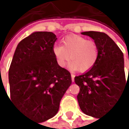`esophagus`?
<instances>
[{
  "instance_id": "34e87169",
  "label": "esophagus",
  "mask_w": 129,
  "mask_h": 129,
  "mask_svg": "<svg viewBox=\"0 0 129 129\" xmlns=\"http://www.w3.org/2000/svg\"><path fill=\"white\" fill-rule=\"evenodd\" d=\"M74 77H75V75H73V74H71V78H72V82H73V81H74Z\"/></svg>"
}]
</instances>
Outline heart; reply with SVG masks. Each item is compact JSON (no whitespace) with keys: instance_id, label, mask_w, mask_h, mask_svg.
I'll list each match as a JSON object with an SVG mask.
<instances>
[{"instance_id":"1","label":"heart","mask_w":129,"mask_h":129,"mask_svg":"<svg viewBox=\"0 0 129 129\" xmlns=\"http://www.w3.org/2000/svg\"><path fill=\"white\" fill-rule=\"evenodd\" d=\"M53 53L60 67H66L70 59L69 67L71 70L84 72L94 66L98 58L99 50L93 40H87L79 35H70L62 40V46H54Z\"/></svg>"}]
</instances>
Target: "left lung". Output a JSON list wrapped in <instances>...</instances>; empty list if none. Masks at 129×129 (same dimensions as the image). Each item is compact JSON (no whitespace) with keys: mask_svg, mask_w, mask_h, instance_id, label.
Here are the masks:
<instances>
[{"mask_svg":"<svg viewBox=\"0 0 129 129\" xmlns=\"http://www.w3.org/2000/svg\"><path fill=\"white\" fill-rule=\"evenodd\" d=\"M81 34L94 40L99 54L91 70L75 77L76 84L80 89L77 99L82 112L98 118L108 112L128 86L123 53L105 33L86 31Z\"/></svg>","mask_w":129,"mask_h":129,"instance_id":"obj_1","label":"left lung"}]
</instances>
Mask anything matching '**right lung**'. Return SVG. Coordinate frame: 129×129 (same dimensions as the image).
Here are the masks:
<instances>
[{
  "label": "right lung",
  "mask_w": 129,
  "mask_h": 129,
  "mask_svg": "<svg viewBox=\"0 0 129 129\" xmlns=\"http://www.w3.org/2000/svg\"><path fill=\"white\" fill-rule=\"evenodd\" d=\"M56 40L52 32L31 34L18 43L9 69L11 101L39 122L58 112L72 83L70 73L58 65L53 55Z\"/></svg>",
  "instance_id": "add662e5"
}]
</instances>
